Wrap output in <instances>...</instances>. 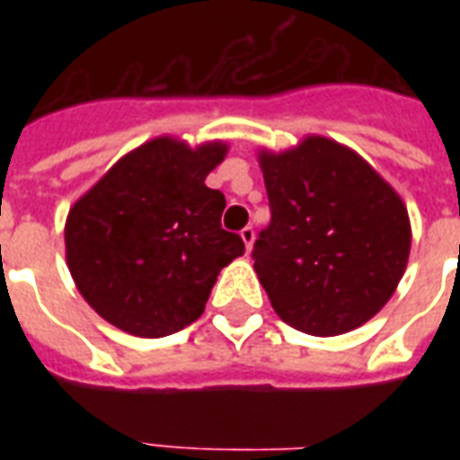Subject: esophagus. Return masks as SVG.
Segmentation results:
<instances>
[{
    "mask_svg": "<svg viewBox=\"0 0 460 460\" xmlns=\"http://www.w3.org/2000/svg\"><path fill=\"white\" fill-rule=\"evenodd\" d=\"M241 238H243L245 251L251 252L252 251V241H255V231H252V226H245V229L241 231Z\"/></svg>",
    "mask_w": 460,
    "mask_h": 460,
    "instance_id": "1",
    "label": "esophagus"
}]
</instances>
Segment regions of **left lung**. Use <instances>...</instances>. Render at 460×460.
Wrapping results in <instances>:
<instances>
[{
  "mask_svg": "<svg viewBox=\"0 0 460 460\" xmlns=\"http://www.w3.org/2000/svg\"><path fill=\"white\" fill-rule=\"evenodd\" d=\"M272 222L252 248L274 313L298 332L339 336L386 305L411 255L401 195L356 150L324 136L260 150Z\"/></svg>",
  "mask_w": 460,
  "mask_h": 460,
  "instance_id": "8db88e82",
  "label": "left lung"
}]
</instances>
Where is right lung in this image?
<instances>
[{
    "instance_id": "right-lung-1",
    "label": "right lung",
    "mask_w": 460,
    "mask_h": 460,
    "mask_svg": "<svg viewBox=\"0 0 460 460\" xmlns=\"http://www.w3.org/2000/svg\"><path fill=\"white\" fill-rule=\"evenodd\" d=\"M229 153L159 136L126 153L71 205L64 226L75 288L126 334L159 339L193 324L217 277L243 255L222 229L226 200L205 186Z\"/></svg>"
}]
</instances>
